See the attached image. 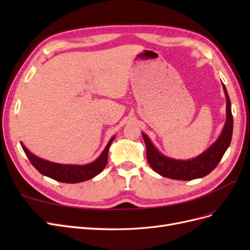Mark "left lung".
Wrapping results in <instances>:
<instances>
[{"label": "left lung", "mask_w": 250, "mask_h": 250, "mask_svg": "<svg viewBox=\"0 0 250 250\" xmlns=\"http://www.w3.org/2000/svg\"><path fill=\"white\" fill-rule=\"evenodd\" d=\"M222 86L226 98V121L224 127L216 142L198 156L191 160H175V158L166 156L156 149L148 135L142 132L147 148L148 163L156 173L171 179L192 180L207 176L217 167L225 151L229 147L233 127L230 99L223 83Z\"/></svg>", "instance_id": "8db88e82"}]
</instances>
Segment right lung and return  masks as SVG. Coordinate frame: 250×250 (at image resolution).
I'll use <instances>...</instances> for the list:
<instances>
[{
    "instance_id": "obj_1",
    "label": "right lung",
    "mask_w": 250,
    "mask_h": 250,
    "mask_svg": "<svg viewBox=\"0 0 250 250\" xmlns=\"http://www.w3.org/2000/svg\"><path fill=\"white\" fill-rule=\"evenodd\" d=\"M115 138L116 137H112L109 140L106 147L104 148L102 153L96 161L86 165H65L52 163L42 160V158L30 152L24 144H22V142H21V145L24 152L28 156L29 161L33 165V167L40 173H42V175L60 181V183L78 184L82 183V181L92 179L103 171L105 166L107 164L109 147Z\"/></svg>"
}]
</instances>
